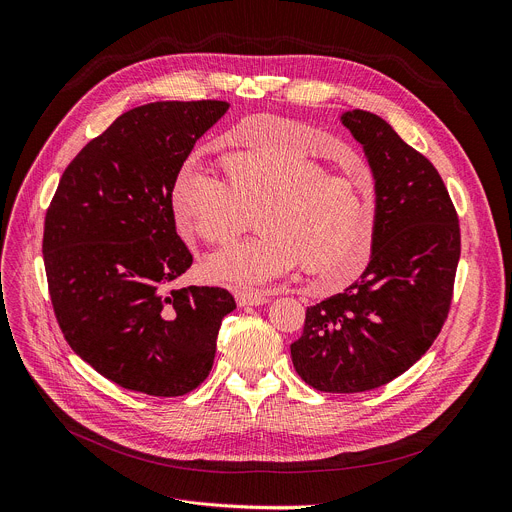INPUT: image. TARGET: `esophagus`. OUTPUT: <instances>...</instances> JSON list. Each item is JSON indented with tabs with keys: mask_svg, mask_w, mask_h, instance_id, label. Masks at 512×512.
Listing matches in <instances>:
<instances>
[{
	"mask_svg": "<svg viewBox=\"0 0 512 512\" xmlns=\"http://www.w3.org/2000/svg\"><path fill=\"white\" fill-rule=\"evenodd\" d=\"M235 298H237L239 306H261V304L269 302L267 294H263V292H239Z\"/></svg>",
	"mask_w": 512,
	"mask_h": 512,
	"instance_id": "esophagus-1",
	"label": "esophagus"
}]
</instances>
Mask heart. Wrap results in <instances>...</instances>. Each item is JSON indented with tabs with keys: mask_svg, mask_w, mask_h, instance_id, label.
<instances>
[{
	"mask_svg": "<svg viewBox=\"0 0 512 512\" xmlns=\"http://www.w3.org/2000/svg\"><path fill=\"white\" fill-rule=\"evenodd\" d=\"M237 132L251 149L224 159L226 181L183 167L171 190L179 235L226 243L259 212L261 235L204 261L206 273L232 288H259L302 265L337 290L363 273L376 239L374 190L365 177L327 171L306 153L318 132L271 116L245 118Z\"/></svg>",
	"mask_w": 512,
	"mask_h": 512,
	"instance_id": "heart-1",
	"label": "heart"
}]
</instances>
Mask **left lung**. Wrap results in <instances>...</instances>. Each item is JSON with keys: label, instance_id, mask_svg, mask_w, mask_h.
Wrapping results in <instances>:
<instances>
[{"label": "left lung", "instance_id": "8db88e82", "mask_svg": "<svg viewBox=\"0 0 512 512\" xmlns=\"http://www.w3.org/2000/svg\"><path fill=\"white\" fill-rule=\"evenodd\" d=\"M341 122L376 179L374 253L357 282L306 310L290 351L308 386L353 394L392 382L429 351L449 314L461 237L425 155L371 112H345Z\"/></svg>", "mask_w": 512, "mask_h": 512}]
</instances>
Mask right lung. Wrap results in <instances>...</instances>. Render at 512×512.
Wrapping results in <instances>:
<instances>
[{
  "instance_id": "obj_1",
  "label": "right lung",
  "mask_w": 512,
  "mask_h": 512,
  "mask_svg": "<svg viewBox=\"0 0 512 512\" xmlns=\"http://www.w3.org/2000/svg\"><path fill=\"white\" fill-rule=\"evenodd\" d=\"M226 102H155L118 116L65 169L46 210L49 294L71 349L110 382L183 396L210 374L228 290L169 284L194 257L175 230L171 190Z\"/></svg>"
}]
</instances>
